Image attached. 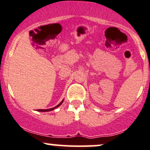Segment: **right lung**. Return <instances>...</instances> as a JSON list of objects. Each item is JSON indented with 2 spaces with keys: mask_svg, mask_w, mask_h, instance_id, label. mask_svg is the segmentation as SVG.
<instances>
[{
  "mask_svg": "<svg viewBox=\"0 0 150 150\" xmlns=\"http://www.w3.org/2000/svg\"><path fill=\"white\" fill-rule=\"evenodd\" d=\"M63 101H64V100H62V101L59 104V105H57V106H55L54 108H50V109H47V110H43V109H39L38 110V111H40V112H47V111H51V110H54V109H55L56 108H57V107H59V106L60 105H61V104L62 103H63Z\"/></svg>",
  "mask_w": 150,
  "mask_h": 150,
  "instance_id": "obj_1",
  "label": "right lung"
}]
</instances>
